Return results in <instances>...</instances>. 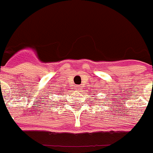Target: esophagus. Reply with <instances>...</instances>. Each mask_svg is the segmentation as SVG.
I'll list each match as a JSON object with an SVG mask.
<instances>
[{
  "label": "esophagus",
  "instance_id": "esophagus-1",
  "mask_svg": "<svg viewBox=\"0 0 153 153\" xmlns=\"http://www.w3.org/2000/svg\"><path fill=\"white\" fill-rule=\"evenodd\" d=\"M76 90V91H78V92H81V90H82V86H78Z\"/></svg>",
  "mask_w": 153,
  "mask_h": 153
}]
</instances>
